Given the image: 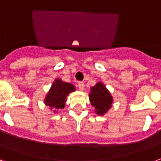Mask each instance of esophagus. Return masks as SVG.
<instances>
[{"label": "esophagus", "mask_w": 161, "mask_h": 161, "mask_svg": "<svg viewBox=\"0 0 161 161\" xmlns=\"http://www.w3.org/2000/svg\"><path fill=\"white\" fill-rule=\"evenodd\" d=\"M78 87L80 91H83L84 90V87H85V84H84V82H79L78 83Z\"/></svg>", "instance_id": "esophagus-1"}]
</instances>
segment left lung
Instances as JSON below:
<instances>
[{"label": "left lung", "instance_id": "1", "mask_svg": "<svg viewBox=\"0 0 161 161\" xmlns=\"http://www.w3.org/2000/svg\"><path fill=\"white\" fill-rule=\"evenodd\" d=\"M89 99L91 105L95 108V113L98 116H103L107 113L113 103V98L111 92L102 82H97L94 86L91 87Z\"/></svg>", "mask_w": 161, "mask_h": 161}]
</instances>
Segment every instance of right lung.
<instances>
[{
    "mask_svg": "<svg viewBox=\"0 0 161 161\" xmlns=\"http://www.w3.org/2000/svg\"><path fill=\"white\" fill-rule=\"evenodd\" d=\"M75 87L71 83L63 81L59 78H56L51 85L50 91L44 98V104L49 106L55 113L60 109H63L67 101V97L70 92H75Z\"/></svg>",
    "mask_w": 161,
    "mask_h": 161,
    "instance_id": "add662e5",
    "label": "right lung"
}]
</instances>
